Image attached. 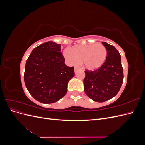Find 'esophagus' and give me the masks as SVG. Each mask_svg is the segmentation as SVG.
Instances as JSON below:
<instances>
[{
    "mask_svg": "<svg viewBox=\"0 0 145 145\" xmlns=\"http://www.w3.org/2000/svg\"><path fill=\"white\" fill-rule=\"evenodd\" d=\"M78 69V67H75V68H74V70H75V72H77V70Z\"/></svg>",
    "mask_w": 145,
    "mask_h": 145,
    "instance_id": "esophagus-1",
    "label": "esophagus"
}]
</instances>
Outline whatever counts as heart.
<instances>
[{"mask_svg":"<svg viewBox=\"0 0 145 145\" xmlns=\"http://www.w3.org/2000/svg\"><path fill=\"white\" fill-rule=\"evenodd\" d=\"M65 58L70 65H82L88 70L93 71L102 66L107 56V50L101 43L76 46L67 48L63 52Z\"/></svg>","mask_w":145,"mask_h":145,"instance_id":"obj_1","label":"heart"}]
</instances>
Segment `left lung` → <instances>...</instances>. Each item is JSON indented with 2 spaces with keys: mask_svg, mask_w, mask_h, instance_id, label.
<instances>
[{
  "mask_svg": "<svg viewBox=\"0 0 145 145\" xmlns=\"http://www.w3.org/2000/svg\"><path fill=\"white\" fill-rule=\"evenodd\" d=\"M102 44L107 50L106 60L98 69L85 71L83 80L86 95L97 102H105L116 96L123 80L120 53L114 46L104 42Z\"/></svg>",
  "mask_w": 145,
  "mask_h": 145,
  "instance_id": "8db88e82",
  "label": "left lung"
}]
</instances>
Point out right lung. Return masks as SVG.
<instances>
[{
  "label": "right lung",
  "mask_w": 145,
  "mask_h": 145,
  "mask_svg": "<svg viewBox=\"0 0 145 145\" xmlns=\"http://www.w3.org/2000/svg\"><path fill=\"white\" fill-rule=\"evenodd\" d=\"M61 45L47 42L35 48L27 60L24 81L29 94L43 103H52L65 95L74 67H68Z\"/></svg>",
  "instance_id": "add662e5"
}]
</instances>
